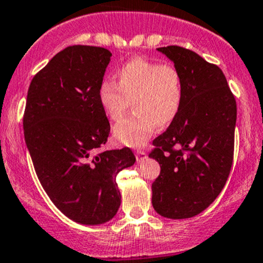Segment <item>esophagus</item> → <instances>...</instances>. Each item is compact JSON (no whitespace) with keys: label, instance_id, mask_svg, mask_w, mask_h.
I'll use <instances>...</instances> for the list:
<instances>
[{"label":"esophagus","instance_id":"34e87169","mask_svg":"<svg viewBox=\"0 0 263 263\" xmlns=\"http://www.w3.org/2000/svg\"><path fill=\"white\" fill-rule=\"evenodd\" d=\"M146 156H147V154L145 153L144 150H137L136 151V160L139 161V163H141L142 160H145V159H146Z\"/></svg>","mask_w":263,"mask_h":263}]
</instances>
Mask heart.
Segmentation results:
<instances>
[{
    "label": "heart",
    "instance_id": "heart-1",
    "mask_svg": "<svg viewBox=\"0 0 263 263\" xmlns=\"http://www.w3.org/2000/svg\"><path fill=\"white\" fill-rule=\"evenodd\" d=\"M183 98L178 68L145 58L124 63L117 70L116 82L104 80L98 91L100 107L112 121L123 115L131 102L134 115L121 119L113 129L116 140L129 147L142 146L156 127L171 126L181 112Z\"/></svg>",
    "mask_w": 263,
    "mask_h": 263
}]
</instances>
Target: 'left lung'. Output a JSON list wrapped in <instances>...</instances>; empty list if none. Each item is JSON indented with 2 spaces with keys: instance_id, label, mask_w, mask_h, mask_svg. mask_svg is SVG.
Listing matches in <instances>:
<instances>
[{
  "instance_id": "1",
  "label": "left lung",
  "mask_w": 263,
  "mask_h": 263,
  "mask_svg": "<svg viewBox=\"0 0 263 263\" xmlns=\"http://www.w3.org/2000/svg\"><path fill=\"white\" fill-rule=\"evenodd\" d=\"M158 50L181 72L184 98L176 121L154 140L155 148L148 154L161 168L151 185V202L161 216L187 219L208 209L227 183L234 155L237 103L216 65L183 47Z\"/></svg>"
}]
</instances>
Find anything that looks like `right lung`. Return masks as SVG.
<instances>
[{"instance_id":"add662e5","label":"right lung","mask_w":263,"mask_h":263,"mask_svg":"<svg viewBox=\"0 0 263 263\" xmlns=\"http://www.w3.org/2000/svg\"><path fill=\"white\" fill-rule=\"evenodd\" d=\"M110 57L102 47L61 50L31 80L23 119L42 187L58 210L85 225L115 216L117 174L136 161L129 147L99 151L110 132L98 99Z\"/></svg>"}]
</instances>
